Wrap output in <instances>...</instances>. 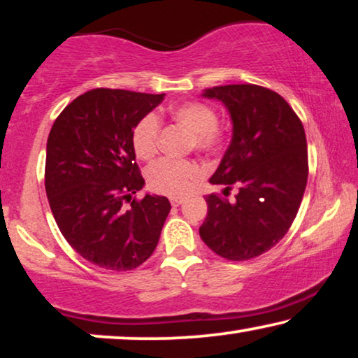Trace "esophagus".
<instances>
[{"label":"esophagus","mask_w":358,"mask_h":358,"mask_svg":"<svg viewBox=\"0 0 358 358\" xmlns=\"http://www.w3.org/2000/svg\"><path fill=\"white\" fill-rule=\"evenodd\" d=\"M169 200H171V205H173V207H179V205L184 202V197H171Z\"/></svg>","instance_id":"1"}]
</instances>
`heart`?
<instances>
[{"instance_id":"heart-1","label":"heart","mask_w":358,"mask_h":358,"mask_svg":"<svg viewBox=\"0 0 358 358\" xmlns=\"http://www.w3.org/2000/svg\"><path fill=\"white\" fill-rule=\"evenodd\" d=\"M171 120L190 134L189 150L217 153L224 141V130L217 124V112L203 102H180L169 109ZM159 119L155 114L140 119L131 131V145L140 159H151L158 151ZM202 166L195 161L161 159L148 169V182L155 192L179 197L185 195L202 178Z\"/></svg>"}]
</instances>
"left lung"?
<instances>
[{
    "label": "left lung",
    "mask_w": 358,
    "mask_h": 358,
    "mask_svg": "<svg viewBox=\"0 0 358 358\" xmlns=\"http://www.w3.org/2000/svg\"><path fill=\"white\" fill-rule=\"evenodd\" d=\"M203 97L217 99L231 117L233 136L210 178L224 185L233 202L210 194L199 228L203 243L228 261L261 256L285 236L300 208L308 180L306 135L301 120L280 94L256 85L215 86Z\"/></svg>",
    "instance_id": "obj_1"
}]
</instances>
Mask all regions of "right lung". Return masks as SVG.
I'll list each match as a JSON object with an SVG mask.
<instances>
[{"label": "right lung", "mask_w": 358, "mask_h": 358, "mask_svg": "<svg viewBox=\"0 0 358 358\" xmlns=\"http://www.w3.org/2000/svg\"><path fill=\"white\" fill-rule=\"evenodd\" d=\"M163 99L97 87L78 96L52 125L45 192L53 218L70 246L99 267L131 271L159 241L171 203L150 194L131 200L145 185L131 131Z\"/></svg>", "instance_id": "1"}]
</instances>
